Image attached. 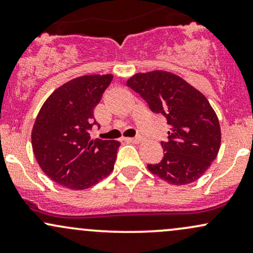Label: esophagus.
<instances>
[{
  "instance_id": "1",
  "label": "esophagus",
  "mask_w": 253,
  "mask_h": 253,
  "mask_svg": "<svg viewBox=\"0 0 253 253\" xmlns=\"http://www.w3.org/2000/svg\"><path fill=\"white\" fill-rule=\"evenodd\" d=\"M127 140L128 141H132V143H135V144H139L141 140H143V138H141L140 135H136L134 138H127Z\"/></svg>"
}]
</instances>
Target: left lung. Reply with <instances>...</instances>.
Listing matches in <instances>:
<instances>
[{
  "mask_svg": "<svg viewBox=\"0 0 253 253\" xmlns=\"http://www.w3.org/2000/svg\"><path fill=\"white\" fill-rule=\"evenodd\" d=\"M126 84L170 125L168 140L161 143L163 159L147 165L150 172L176 185L199 179L216 158L221 143L219 120L207 98L167 71L136 74Z\"/></svg>",
  "mask_w": 253,
  "mask_h": 253,
  "instance_id": "left-lung-1",
  "label": "left lung"
}]
</instances>
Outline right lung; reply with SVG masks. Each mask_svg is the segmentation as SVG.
Here are the masks:
<instances>
[{
    "label": "right lung",
    "mask_w": 253,
    "mask_h": 253,
    "mask_svg": "<svg viewBox=\"0 0 253 253\" xmlns=\"http://www.w3.org/2000/svg\"><path fill=\"white\" fill-rule=\"evenodd\" d=\"M112 75L77 77L54 90L32 129L38 164L52 181L71 190L92 187L114 169L120 143L90 139L96 123L94 108L112 82Z\"/></svg>",
    "instance_id": "1"
}]
</instances>
